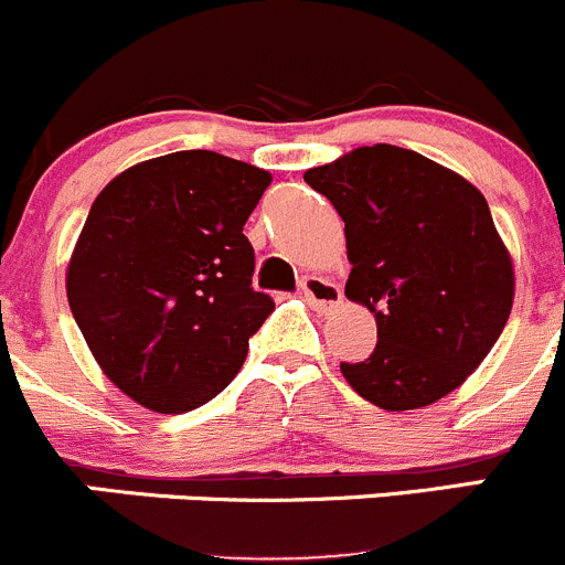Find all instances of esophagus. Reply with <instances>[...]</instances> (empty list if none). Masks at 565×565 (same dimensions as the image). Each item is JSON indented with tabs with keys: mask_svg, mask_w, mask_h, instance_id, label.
<instances>
[{
	"mask_svg": "<svg viewBox=\"0 0 565 565\" xmlns=\"http://www.w3.org/2000/svg\"><path fill=\"white\" fill-rule=\"evenodd\" d=\"M301 294H305L307 305L316 307V310H332V307H338L343 301V290L338 285L312 275L301 280Z\"/></svg>",
	"mask_w": 565,
	"mask_h": 565,
	"instance_id": "1",
	"label": "esophagus"
}]
</instances>
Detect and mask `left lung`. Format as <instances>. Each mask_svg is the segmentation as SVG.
Wrapping results in <instances>:
<instances>
[{
	"mask_svg": "<svg viewBox=\"0 0 565 565\" xmlns=\"http://www.w3.org/2000/svg\"><path fill=\"white\" fill-rule=\"evenodd\" d=\"M305 181L345 222V296L376 316V349L340 362L345 382L387 412L454 393L513 305V266L483 194L395 145L351 150Z\"/></svg>",
	"mask_w": 565,
	"mask_h": 565,
	"instance_id": "1",
	"label": "left lung"
}]
</instances>
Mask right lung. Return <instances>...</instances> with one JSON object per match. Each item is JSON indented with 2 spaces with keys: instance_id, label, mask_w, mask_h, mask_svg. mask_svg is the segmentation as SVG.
Listing matches in <instances>:
<instances>
[{
  "instance_id": "right-lung-1",
  "label": "right lung",
  "mask_w": 565,
  "mask_h": 565,
  "mask_svg": "<svg viewBox=\"0 0 565 565\" xmlns=\"http://www.w3.org/2000/svg\"><path fill=\"white\" fill-rule=\"evenodd\" d=\"M271 175L214 150H178L106 183L68 266V305L106 376L181 415L236 379L275 301L253 288L244 222Z\"/></svg>"
}]
</instances>
